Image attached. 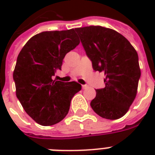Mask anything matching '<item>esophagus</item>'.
<instances>
[{
	"label": "esophagus",
	"instance_id": "esophagus-1",
	"mask_svg": "<svg viewBox=\"0 0 155 155\" xmlns=\"http://www.w3.org/2000/svg\"><path fill=\"white\" fill-rule=\"evenodd\" d=\"M82 87H83V89H85V88H87V85H86V84L82 85Z\"/></svg>",
	"mask_w": 155,
	"mask_h": 155
}]
</instances>
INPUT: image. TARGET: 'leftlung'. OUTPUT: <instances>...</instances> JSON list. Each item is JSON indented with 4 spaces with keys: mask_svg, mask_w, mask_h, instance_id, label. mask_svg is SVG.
Segmentation results:
<instances>
[{
    "mask_svg": "<svg viewBox=\"0 0 155 155\" xmlns=\"http://www.w3.org/2000/svg\"><path fill=\"white\" fill-rule=\"evenodd\" d=\"M75 30L92 68L105 75V87L96 90L91 107L105 119L122 117L137 95L141 76L137 51L123 35L109 28L91 25Z\"/></svg>",
    "mask_w": 155,
    "mask_h": 155,
    "instance_id": "8db88e82",
    "label": "left lung"
}]
</instances>
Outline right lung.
Returning a JSON list of instances; mask_svg holds the SVG:
<instances>
[{
  "instance_id": "obj_1",
  "label": "right lung",
  "mask_w": 155,
  "mask_h": 155,
  "mask_svg": "<svg viewBox=\"0 0 155 155\" xmlns=\"http://www.w3.org/2000/svg\"><path fill=\"white\" fill-rule=\"evenodd\" d=\"M80 40L73 29L45 31L33 36L17 58L13 80L16 96L24 110L42 125H52L68 113L72 97L81 90L77 82L54 80L66 54Z\"/></svg>"
}]
</instances>
